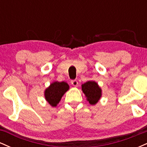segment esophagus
I'll use <instances>...</instances> for the list:
<instances>
[{"label": "esophagus", "instance_id": "1", "mask_svg": "<svg viewBox=\"0 0 147 147\" xmlns=\"http://www.w3.org/2000/svg\"><path fill=\"white\" fill-rule=\"evenodd\" d=\"M71 84H72V85L75 87H77V86H78V82H77V80H72Z\"/></svg>", "mask_w": 147, "mask_h": 147}]
</instances>
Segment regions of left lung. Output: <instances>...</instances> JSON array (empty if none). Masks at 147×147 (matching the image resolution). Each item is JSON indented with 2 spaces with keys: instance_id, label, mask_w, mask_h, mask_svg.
Wrapping results in <instances>:
<instances>
[{
  "instance_id": "8db88e82",
  "label": "left lung",
  "mask_w": 147,
  "mask_h": 147,
  "mask_svg": "<svg viewBox=\"0 0 147 147\" xmlns=\"http://www.w3.org/2000/svg\"><path fill=\"white\" fill-rule=\"evenodd\" d=\"M82 90L90 105H95L102 97V88L95 81H88L82 84Z\"/></svg>"
}]
</instances>
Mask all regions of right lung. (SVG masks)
<instances>
[{"mask_svg":"<svg viewBox=\"0 0 147 147\" xmlns=\"http://www.w3.org/2000/svg\"><path fill=\"white\" fill-rule=\"evenodd\" d=\"M70 88L65 82H53L44 91L45 100L52 107H56L64 94Z\"/></svg>","mask_w":147,"mask_h":147,"instance_id":"right-lung-1","label":"right lung"}]
</instances>
